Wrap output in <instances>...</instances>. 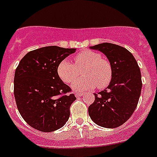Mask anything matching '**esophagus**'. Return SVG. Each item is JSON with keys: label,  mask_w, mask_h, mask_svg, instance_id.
Returning a JSON list of instances; mask_svg holds the SVG:
<instances>
[{"label": "esophagus", "mask_w": 157, "mask_h": 157, "mask_svg": "<svg viewBox=\"0 0 157 157\" xmlns=\"http://www.w3.org/2000/svg\"><path fill=\"white\" fill-rule=\"evenodd\" d=\"M83 94H84L83 93H77V92H76V93H75V95H76V98H79V97H81V96L83 95Z\"/></svg>", "instance_id": "esophagus-1"}]
</instances>
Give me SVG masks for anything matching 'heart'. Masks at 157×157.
I'll return each mask as SVG.
<instances>
[{
  "label": "heart",
  "mask_w": 157,
  "mask_h": 157,
  "mask_svg": "<svg viewBox=\"0 0 157 157\" xmlns=\"http://www.w3.org/2000/svg\"><path fill=\"white\" fill-rule=\"evenodd\" d=\"M82 71L83 78L75 80ZM57 73L64 83L71 85L75 90H89L95 86L99 90L106 88L112 78V67L110 62L99 53L84 50L74 56V64L63 59L58 65Z\"/></svg>",
  "instance_id": "1"
}]
</instances>
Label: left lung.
Here are the masks:
<instances>
[{"label": "left lung", "instance_id": "1", "mask_svg": "<svg viewBox=\"0 0 157 157\" xmlns=\"http://www.w3.org/2000/svg\"><path fill=\"white\" fill-rule=\"evenodd\" d=\"M104 54L112 67V78L106 90L89 107V115L95 124L117 128L129 119L136 109L142 90L141 71L136 59L125 48L112 43L90 46Z\"/></svg>", "mask_w": 157, "mask_h": 157}]
</instances>
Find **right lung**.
I'll return each mask as SVG.
<instances>
[{
    "label": "right lung",
    "instance_id": "add662e5",
    "mask_svg": "<svg viewBox=\"0 0 157 157\" xmlns=\"http://www.w3.org/2000/svg\"><path fill=\"white\" fill-rule=\"evenodd\" d=\"M76 49L46 46L28 52L15 70L13 94L23 120L42 132L60 129L68 121L76 98L59 78L58 65Z\"/></svg>",
    "mask_w": 157,
    "mask_h": 157
}]
</instances>
